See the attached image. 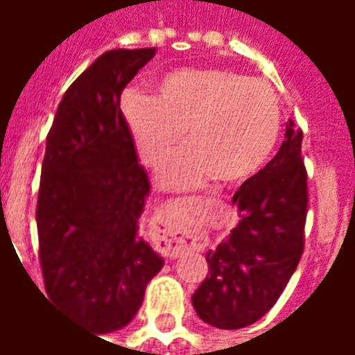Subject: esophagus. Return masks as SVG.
Segmentation results:
<instances>
[{"instance_id": "obj_1", "label": "esophagus", "mask_w": 355, "mask_h": 355, "mask_svg": "<svg viewBox=\"0 0 355 355\" xmlns=\"http://www.w3.org/2000/svg\"><path fill=\"white\" fill-rule=\"evenodd\" d=\"M159 241H163V249L171 254H178L186 247L203 249L207 245V236L198 230H177L171 223H159Z\"/></svg>"}]
</instances>
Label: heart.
<instances>
[{
  "label": "heart",
  "mask_w": 355,
  "mask_h": 355,
  "mask_svg": "<svg viewBox=\"0 0 355 355\" xmlns=\"http://www.w3.org/2000/svg\"><path fill=\"white\" fill-rule=\"evenodd\" d=\"M119 106L140 159L152 169L177 152L184 131L188 148L159 177L169 190L198 188L209 178L243 182L266 165L282 131L272 85L218 68L169 73L154 96L127 89Z\"/></svg>",
  "instance_id": "heart-1"
}]
</instances>
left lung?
Masks as SVG:
<instances>
[{
  "label": "left lung",
  "instance_id": "obj_1",
  "mask_svg": "<svg viewBox=\"0 0 355 355\" xmlns=\"http://www.w3.org/2000/svg\"><path fill=\"white\" fill-rule=\"evenodd\" d=\"M306 178L302 131L289 119L274 159L234 193L238 226L207 253L209 274L192 297L205 323L247 327L275 304L304 251Z\"/></svg>",
  "mask_w": 355,
  "mask_h": 355
}]
</instances>
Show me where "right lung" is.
Segmentation results:
<instances>
[{
    "label": "right lung",
    "mask_w": 355,
    "mask_h": 355,
    "mask_svg": "<svg viewBox=\"0 0 355 355\" xmlns=\"http://www.w3.org/2000/svg\"><path fill=\"white\" fill-rule=\"evenodd\" d=\"M155 47L104 53L68 87L47 135L37 238L49 298L104 335L139 312L163 259L139 238L150 182L119 108Z\"/></svg>",
    "instance_id": "add662e5"
}]
</instances>
